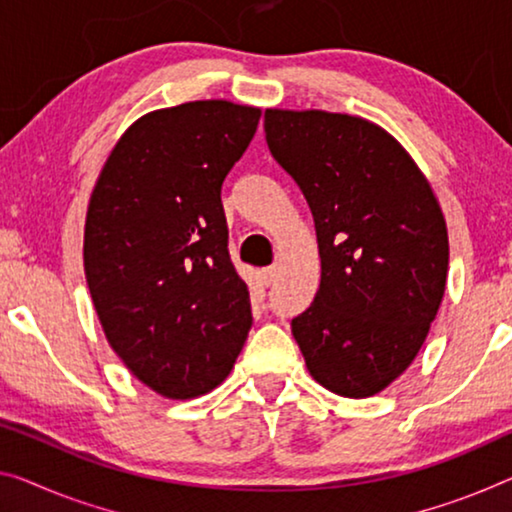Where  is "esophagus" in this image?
<instances>
[{
    "mask_svg": "<svg viewBox=\"0 0 512 512\" xmlns=\"http://www.w3.org/2000/svg\"><path fill=\"white\" fill-rule=\"evenodd\" d=\"M277 272H279V267L277 265H270V267H263V270L258 272V274H261V281L265 283V286H270V283L277 279Z\"/></svg>",
    "mask_w": 512,
    "mask_h": 512,
    "instance_id": "esophagus-1",
    "label": "esophagus"
}]
</instances>
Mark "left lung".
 <instances>
[{
  "label": "left lung",
  "mask_w": 512,
  "mask_h": 512,
  "mask_svg": "<svg viewBox=\"0 0 512 512\" xmlns=\"http://www.w3.org/2000/svg\"><path fill=\"white\" fill-rule=\"evenodd\" d=\"M265 139L316 222L320 288L293 320L306 368L338 396H375L410 368L442 306L444 212L412 155L361 116L265 109Z\"/></svg>",
  "instance_id": "obj_1"
}]
</instances>
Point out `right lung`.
Segmentation results:
<instances>
[{
    "mask_svg": "<svg viewBox=\"0 0 512 512\" xmlns=\"http://www.w3.org/2000/svg\"><path fill=\"white\" fill-rule=\"evenodd\" d=\"M261 109L194 100L123 132L91 192L84 272L112 350L171 400L222 384L251 327L247 283L229 256L222 183Z\"/></svg>",
    "mask_w": 512,
    "mask_h": 512,
    "instance_id": "1",
    "label": "right lung"
}]
</instances>
